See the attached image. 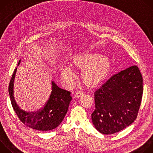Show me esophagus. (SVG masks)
Here are the masks:
<instances>
[{"label": "esophagus", "instance_id": "obj_1", "mask_svg": "<svg viewBox=\"0 0 153 153\" xmlns=\"http://www.w3.org/2000/svg\"><path fill=\"white\" fill-rule=\"evenodd\" d=\"M84 95V94L81 92V91H77L76 93V94H74V97H76V98H79V97H80L82 96H83Z\"/></svg>", "mask_w": 153, "mask_h": 153}]
</instances>
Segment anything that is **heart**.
Here are the masks:
<instances>
[{"mask_svg": "<svg viewBox=\"0 0 153 153\" xmlns=\"http://www.w3.org/2000/svg\"><path fill=\"white\" fill-rule=\"evenodd\" d=\"M70 66L74 70L83 71L82 80L83 83L90 88H95L103 84L110 76L112 69L110 57L93 51L77 53L70 59ZM62 80L67 85H71L74 74L73 70L63 67L60 70Z\"/></svg>", "mask_w": 153, "mask_h": 153, "instance_id": "obj_1", "label": "heart"}]
</instances>
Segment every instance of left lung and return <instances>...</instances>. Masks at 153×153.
Listing matches in <instances>:
<instances>
[{
    "label": "left lung",
    "mask_w": 153,
    "mask_h": 153,
    "mask_svg": "<svg viewBox=\"0 0 153 153\" xmlns=\"http://www.w3.org/2000/svg\"><path fill=\"white\" fill-rule=\"evenodd\" d=\"M143 94V79L137 66L113 75L94 93L93 123L103 134H114L136 120Z\"/></svg>",
    "instance_id": "1"
}]
</instances>
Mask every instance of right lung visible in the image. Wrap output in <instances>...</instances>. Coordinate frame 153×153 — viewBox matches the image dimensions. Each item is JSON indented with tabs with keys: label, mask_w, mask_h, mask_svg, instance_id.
I'll list each match as a JSON object with an SVG mask.
<instances>
[{
	"label": "right lung",
	"mask_w": 153,
	"mask_h": 153,
	"mask_svg": "<svg viewBox=\"0 0 153 153\" xmlns=\"http://www.w3.org/2000/svg\"><path fill=\"white\" fill-rule=\"evenodd\" d=\"M20 60L18 65L20 63ZM17 68L11 79L8 91L13 108L19 119L31 128L42 131L52 130L57 128L66 115L72 97L68 91L62 89L54 81H51V93L43 108L36 112L28 113L22 110L14 97V82Z\"/></svg>",
	"instance_id": "obj_1"
}]
</instances>
